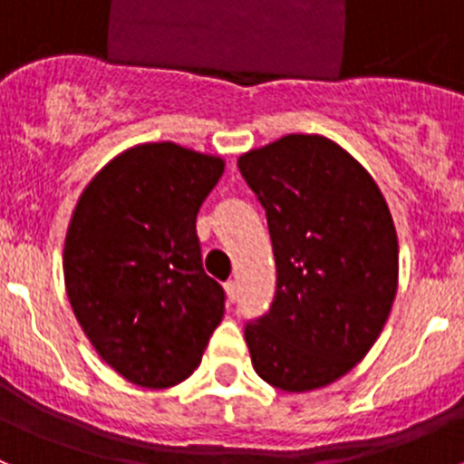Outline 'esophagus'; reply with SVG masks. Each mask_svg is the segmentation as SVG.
I'll use <instances>...</instances> for the list:
<instances>
[{"label":"esophagus","instance_id":"1","mask_svg":"<svg viewBox=\"0 0 464 464\" xmlns=\"http://www.w3.org/2000/svg\"><path fill=\"white\" fill-rule=\"evenodd\" d=\"M225 295H227V302H235L237 295H239V285H237V281L225 283Z\"/></svg>","mask_w":464,"mask_h":464}]
</instances>
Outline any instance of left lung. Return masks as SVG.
Instances as JSON below:
<instances>
[{
	"instance_id": "8db88e82",
	"label": "left lung",
	"mask_w": 464,
	"mask_h": 464,
	"mask_svg": "<svg viewBox=\"0 0 464 464\" xmlns=\"http://www.w3.org/2000/svg\"><path fill=\"white\" fill-rule=\"evenodd\" d=\"M239 171L267 213L276 293L246 323L257 376L306 392L342 379L379 339L397 293L391 208L367 169L321 134L248 150Z\"/></svg>"
}]
</instances>
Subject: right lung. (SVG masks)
<instances>
[{
	"mask_svg": "<svg viewBox=\"0 0 464 464\" xmlns=\"http://www.w3.org/2000/svg\"><path fill=\"white\" fill-rule=\"evenodd\" d=\"M218 155L139 143L85 186L64 239V288L109 367L169 388L202 362L225 290L202 267L197 213L223 176Z\"/></svg>",
	"mask_w": 464,
	"mask_h": 464,
	"instance_id": "add662e5",
	"label": "right lung"
}]
</instances>
